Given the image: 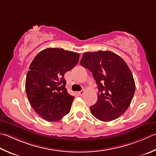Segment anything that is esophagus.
Here are the masks:
<instances>
[{"label": "esophagus", "instance_id": "34e87169", "mask_svg": "<svg viewBox=\"0 0 156 156\" xmlns=\"http://www.w3.org/2000/svg\"><path fill=\"white\" fill-rule=\"evenodd\" d=\"M78 94H79V95H80V96H83L84 94V90H82L80 91V92H78Z\"/></svg>", "mask_w": 156, "mask_h": 156}]
</instances>
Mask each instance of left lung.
Returning a JSON list of instances; mask_svg holds the SVG:
<instances>
[{"mask_svg":"<svg viewBox=\"0 0 156 156\" xmlns=\"http://www.w3.org/2000/svg\"><path fill=\"white\" fill-rule=\"evenodd\" d=\"M80 65L92 72L98 85L95 104L90 112L103 122L115 120L129 108L135 91L133 76L126 62L113 52H87Z\"/></svg>","mask_w":156,"mask_h":156,"instance_id":"obj_1","label":"left lung"}]
</instances>
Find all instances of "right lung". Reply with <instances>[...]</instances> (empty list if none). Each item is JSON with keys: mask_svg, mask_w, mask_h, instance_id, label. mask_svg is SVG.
Listing matches in <instances>:
<instances>
[{"mask_svg": "<svg viewBox=\"0 0 156 156\" xmlns=\"http://www.w3.org/2000/svg\"><path fill=\"white\" fill-rule=\"evenodd\" d=\"M80 55L63 48H48L30 64L26 91L32 108L44 120L57 122L68 114L75 97L66 88L64 74L78 63Z\"/></svg>", "mask_w": 156, "mask_h": 156, "instance_id": "obj_1", "label": "right lung"}]
</instances>
